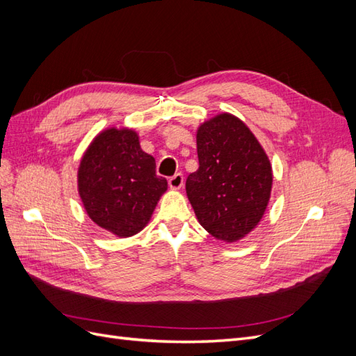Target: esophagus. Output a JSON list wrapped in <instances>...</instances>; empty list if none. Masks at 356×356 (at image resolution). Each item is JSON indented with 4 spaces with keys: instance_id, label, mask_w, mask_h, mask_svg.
<instances>
[{
    "instance_id": "obj_1",
    "label": "esophagus",
    "mask_w": 356,
    "mask_h": 356,
    "mask_svg": "<svg viewBox=\"0 0 356 356\" xmlns=\"http://www.w3.org/2000/svg\"><path fill=\"white\" fill-rule=\"evenodd\" d=\"M182 184H184V177H182V174H175L174 177L169 178V187L172 190H179Z\"/></svg>"
}]
</instances>
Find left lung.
Returning a JSON list of instances; mask_svg holds the SVG:
<instances>
[{
	"label": "left lung",
	"instance_id": "obj_1",
	"mask_svg": "<svg viewBox=\"0 0 356 356\" xmlns=\"http://www.w3.org/2000/svg\"><path fill=\"white\" fill-rule=\"evenodd\" d=\"M199 169L186 182L199 224L217 241L234 243L264 217L272 195L270 159L239 117L220 113L196 132Z\"/></svg>",
	"mask_w": 356,
	"mask_h": 356
}]
</instances>
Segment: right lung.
<instances>
[{
    "label": "right lung",
    "instance_id": "obj_1",
    "mask_svg": "<svg viewBox=\"0 0 356 356\" xmlns=\"http://www.w3.org/2000/svg\"><path fill=\"white\" fill-rule=\"evenodd\" d=\"M77 190L96 225L117 238H131L152 220L168 181L156 175V160L141 148L135 129L113 126L86 148Z\"/></svg>",
    "mask_w": 356,
    "mask_h": 356
}]
</instances>
